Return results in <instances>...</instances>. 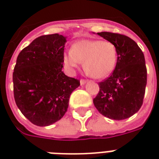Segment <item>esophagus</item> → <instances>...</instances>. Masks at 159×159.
<instances>
[{
    "instance_id": "obj_1",
    "label": "esophagus",
    "mask_w": 159,
    "mask_h": 159,
    "mask_svg": "<svg viewBox=\"0 0 159 159\" xmlns=\"http://www.w3.org/2000/svg\"><path fill=\"white\" fill-rule=\"evenodd\" d=\"M87 82V81L86 79H81V80H80V83H81V85H84Z\"/></svg>"
}]
</instances>
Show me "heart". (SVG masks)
Segmentation results:
<instances>
[{
    "instance_id": "obj_1",
    "label": "heart",
    "mask_w": 159,
    "mask_h": 159,
    "mask_svg": "<svg viewBox=\"0 0 159 159\" xmlns=\"http://www.w3.org/2000/svg\"><path fill=\"white\" fill-rule=\"evenodd\" d=\"M118 58L117 48L108 41H78L73 44L72 50L63 57L64 63L73 68L83 62V68L88 76L93 78L108 77L116 67Z\"/></svg>"
}]
</instances>
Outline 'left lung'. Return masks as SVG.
Segmentation results:
<instances>
[{"instance_id": "left-lung-1", "label": "left lung", "mask_w": 159, "mask_h": 159, "mask_svg": "<svg viewBox=\"0 0 159 159\" xmlns=\"http://www.w3.org/2000/svg\"><path fill=\"white\" fill-rule=\"evenodd\" d=\"M116 46L118 58L110 77L99 82L100 91L93 99L100 113L112 120L130 117L141 108L147 84L144 56L129 37L111 32L97 33Z\"/></svg>"}]
</instances>
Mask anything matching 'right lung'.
I'll list each match as a JSON object with an SVG mask.
<instances>
[{
  "label": "right lung",
  "mask_w": 159,
  "mask_h": 159,
  "mask_svg": "<svg viewBox=\"0 0 159 159\" xmlns=\"http://www.w3.org/2000/svg\"><path fill=\"white\" fill-rule=\"evenodd\" d=\"M64 36L35 39L19 53L13 72L14 98L21 113L38 126H48L64 116L70 95L80 81L62 72Z\"/></svg>",
  "instance_id": "add662e5"
}]
</instances>
